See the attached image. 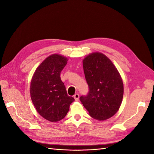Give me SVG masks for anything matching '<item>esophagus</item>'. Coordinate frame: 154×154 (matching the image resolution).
<instances>
[{"mask_svg": "<svg viewBox=\"0 0 154 154\" xmlns=\"http://www.w3.org/2000/svg\"><path fill=\"white\" fill-rule=\"evenodd\" d=\"M74 100H75V101H78L79 97H80V95H79L78 94H75L74 96Z\"/></svg>", "mask_w": 154, "mask_h": 154, "instance_id": "obj_1", "label": "esophagus"}]
</instances>
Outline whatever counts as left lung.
<instances>
[{
    "mask_svg": "<svg viewBox=\"0 0 154 154\" xmlns=\"http://www.w3.org/2000/svg\"><path fill=\"white\" fill-rule=\"evenodd\" d=\"M88 92L80 100L92 118L109 119L117 112L123 96L122 77L110 60L101 53L88 54L83 60Z\"/></svg>",
    "mask_w": 154,
    "mask_h": 154,
    "instance_id": "left-lung-1",
    "label": "left lung"
}]
</instances>
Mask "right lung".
<instances>
[{
  "label": "right lung",
  "mask_w": 154,
  "mask_h": 154,
  "mask_svg": "<svg viewBox=\"0 0 154 154\" xmlns=\"http://www.w3.org/2000/svg\"><path fill=\"white\" fill-rule=\"evenodd\" d=\"M67 63V58L54 54L37 67L32 77L30 94L36 111L51 122L63 119L74 101L67 95L60 78V72Z\"/></svg>",
  "instance_id": "obj_1"
}]
</instances>
